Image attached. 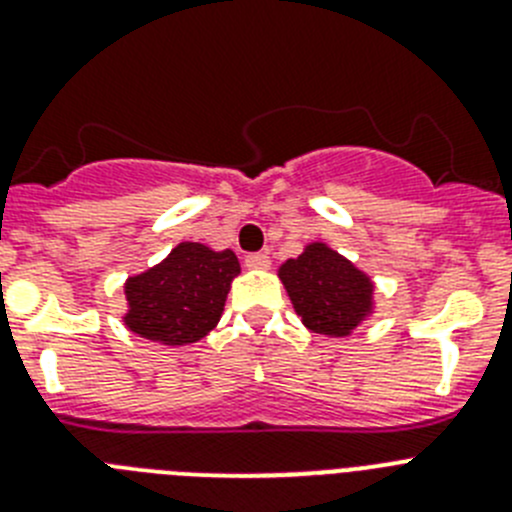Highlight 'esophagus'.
<instances>
[{"label":"esophagus","instance_id":"esophagus-1","mask_svg":"<svg viewBox=\"0 0 512 512\" xmlns=\"http://www.w3.org/2000/svg\"><path fill=\"white\" fill-rule=\"evenodd\" d=\"M269 266H271V259L266 256V253H248L246 256V269L261 271V269H269Z\"/></svg>","mask_w":512,"mask_h":512}]
</instances>
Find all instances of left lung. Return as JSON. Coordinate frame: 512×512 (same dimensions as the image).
Masks as SVG:
<instances>
[{
  "instance_id": "8db88e82",
  "label": "left lung",
  "mask_w": 512,
  "mask_h": 512,
  "mask_svg": "<svg viewBox=\"0 0 512 512\" xmlns=\"http://www.w3.org/2000/svg\"><path fill=\"white\" fill-rule=\"evenodd\" d=\"M277 274L302 325L312 333L346 338L374 315L372 277L328 243H307Z\"/></svg>"
}]
</instances>
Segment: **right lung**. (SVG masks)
Listing matches in <instances>:
<instances>
[{"label":"right lung","mask_w":512,"mask_h":512,"mask_svg":"<svg viewBox=\"0 0 512 512\" xmlns=\"http://www.w3.org/2000/svg\"><path fill=\"white\" fill-rule=\"evenodd\" d=\"M238 274L241 264L230 248L212 251L205 243H179L161 264L128 277L122 323L164 346L197 343L220 323Z\"/></svg>","instance_id":"right-lung-1"}]
</instances>
